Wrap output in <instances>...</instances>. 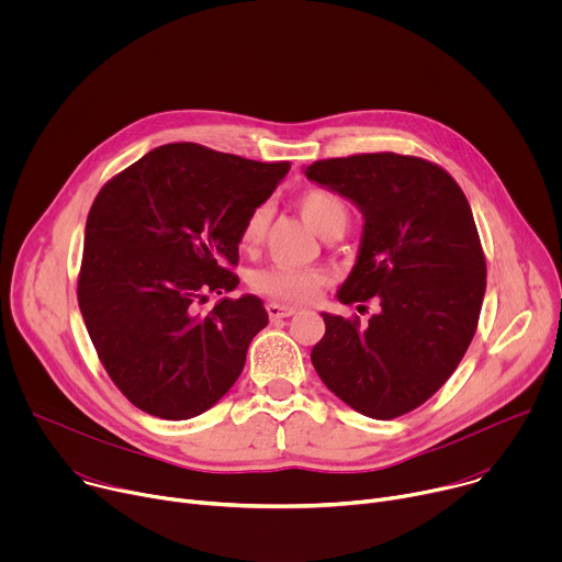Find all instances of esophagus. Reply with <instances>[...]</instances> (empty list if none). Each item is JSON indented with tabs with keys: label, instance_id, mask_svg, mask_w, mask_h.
I'll return each instance as SVG.
<instances>
[{
	"label": "esophagus",
	"instance_id": "esophagus-1",
	"mask_svg": "<svg viewBox=\"0 0 562 562\" xmlns=\"http://www.w3.org/2000/svg\"><path fill=\"white\" fill-rule=\"evenodd\" d=\"M267 311H269V317H271V319H282V317L293 315V313H295V306L280 304V302H269V304H267Z\"/></svg>",
	"mask_w": 562,
	"mask_h": 562
}]
</instances>
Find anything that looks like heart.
Here are the masks:
<instances>
[{"mask_svg": "<svg viewBox=\"0 0 562 562\" xmlns=\"http://www.w3.org/2000/svg\"><path fill=\"white\" fill-rule=\"evenodd\" d=\"M297 209L306 217V222L319 233V235H334L342 233L349 224L351 209L349 202L331 189L325 187H308L295 198ZM269 211L267 206H256L239 228V247L251 251L258 249L267 233ZM329 282V276L325 269L317 267H289V265H271L262 267L251 273L249 284L262 295H269L280 302L302 304L311 302L319 289Z\"/></svg>", "mask_w": 562, "mask_h": 562, "instance_id": "heart-1", "label": "heart"}]
</instances>
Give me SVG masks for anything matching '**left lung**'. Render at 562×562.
<instances>
[{"label":"left lung","mask_w":562,"mask_h":562,"mask_svg":"<svg viewBox=\"0 0 562 562\" xmlns=\"http://www.w3.org/2000/svg\"><path fill=\"white\" fill-rule=\"evenodd\" d=\"M304 173L364 215L358 262L338 300L358 308L380 302L367 327L358 315L323 313L327 331L311 362L362 416H405L449 380L477 327L487 265L471 206L442 167L416 155L317 159Z\"/></svg>","instance_id":"8db88e82"}]
</instances>
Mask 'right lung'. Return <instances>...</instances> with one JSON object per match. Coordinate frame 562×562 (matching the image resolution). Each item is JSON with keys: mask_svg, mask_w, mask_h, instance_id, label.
Instances as JSON below:
<instances>
[{"mask_svg": "<svg viewBox=\"0 0 562 562\" xmlns=\"http://www.w3.org/2000/svg\"><path fill=\"white\" fill-rule=\"evenodd\" d=\"M291 162H256L193 142L165 144L111 178L85 233L77 302L100 362L131 403L157 418L211 409L269 323L239 284V228Z\"/></svg>", "mask_w": 562, "mask_h": 562, "instance_id": "obj_1", "label": "right lung"}]
</instances>
